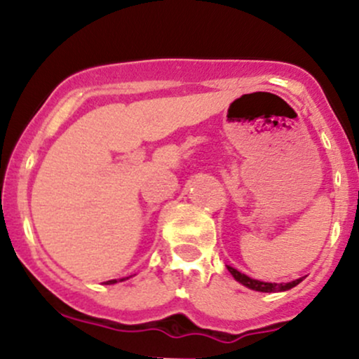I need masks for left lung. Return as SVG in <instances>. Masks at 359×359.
<instances>
[{"mask_svg":"<svg viewBox=\"0 0 359 359\" xmlns=\"http://www.w3.org/2000/svg\"><path fill=\"white\" fill-rule=\"evenodd\" d=\"M228 270H229V273H231L233 277L238 280V282L243 283V285H246L248 288H253V290H258V292H282V290H288V288L299 285V283L304 280V278H297V280H294V282H288V283H269V282H259V280L250 278L248 275L241 273V271H238L236 269H233V266H228Z\"/></svg>","mask_w":359,"mask_h":359,"instance_id":"1","label":"left lung"}]
</instances>
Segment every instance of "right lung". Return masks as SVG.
Returning a JSON list of instances; mask_svg holds the SVG:
<instances>
[{
    "instance_id": "add662e5",
    "label": "right lung",
    "mask_w": 359,
    "mask_h": 359,
    "mask_svg": "<svg viewBox=\"0 0 359 359\" xmlns=\"http://www.w3.org/2000/svg\"><path fill=\"white\" fill-rule=\"evenodd\" d=\"M123 280H125V278H119V282H123ZM118 282V280H108V282H104V283H108V285H109V283H116Z\"/></svg>"
}]
</instances>
